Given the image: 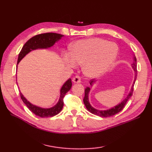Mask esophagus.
Here are the masks:
<instances>
[{"label": "esophagus", "instance_id": "esophagus-1", "mask_svg": "<svg viewBox=\"0 0 152 152\" xmlns=\"http://www.w3.org/2000/svg\"><path fill=\"white\" fill-rule=\"evenodd\" d=\"M81 82V79H80V77L78 76H76L75 77H74L72 78V82L73 83H80Z\"/></svg>", "mask_w": 152, "mask_h": 152}]
</instances>
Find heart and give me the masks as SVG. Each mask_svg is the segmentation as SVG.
I'll return each instance as SVG.
<instances>
[{"label":"heart","mask_w":152,"mask_h":152,"mask_svg":"<svg viewBox=\"0 0 152 152\" xmlns=\"http://www.w3.org/2000/svg\"><path fill=\"white\" fill-rule=\"evenodd\" d=\"M71 53H65L63 62L74 69L82 64V70L87 77L96 78L103 75L115 63L118 53L116 44L99 38L76 41L70 48Z\"/></svg>","instance_id":"1"}]
</instances>
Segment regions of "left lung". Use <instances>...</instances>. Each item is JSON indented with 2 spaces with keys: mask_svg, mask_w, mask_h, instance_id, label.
<instances>
[{
  "mask_svg": "<svg viewBox=\"0 0 152 152\" xmlns=\"http://www.w3.org/2000/svg\"><path fill=\"white\" fill-rule=\"evenodd\" d=\"M133 62L131 64V66L133 68V69L134 71V82L133 85H132L131 90L129 91V93H128V95L123 100V101L119 103L118 104L114 106V107H112L110 109L107 110H97L95 108H93V106L91 105L89 102V92L91 91V88L89 87H87V88L85 89V96L83 98V103L86 106V108L88 109V110L92 113L93 114H95L96 115L100 116V117H103V118H107V117H110V116L114 115L116 114H118L119 112H121L123 108L125 107V106L126 104V103L128 101V100L131 98V96L133 95V87L134 85L135 81H136L137 79V59L135 57L134 55L133 56ZM95 81L93 80H91L90 81V85H91V87L93 86V85L95 83Z\"/></svg>",
  "mask_w": 152,
  "mask_h": 152,
  "instance_id": "8db88e82",
  "label": "left lung"
}]
</instances>
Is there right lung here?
Returning <instances> with one entry per match:
<instances>
[{
    "label": "right lung",
    "mask_w": 152,
    "mask_h": 152,
    "mask_svg": "<svg viewBox=\"0 0 152 152\" xmlns=\"http://www.w3.org/2000/svg\"><path fill=\"white\" fill-rule=\"evenodd\" d=\"M63 37L64 35L60 34L48 33L38 34L32 37L31 39L28 40L24 44L23 47L22 48L18 56V64L20 62L21 60L23 59L26 56V55L30 53L31 51L38 49H48V48L53 46V45L57 43L59 40H61ZM71 87H72V82H71V79L70 78L64 82V84L61 87L60 89L59 99L57 104L52 106V107L46 108H42L40 107V106L32 104L31 102L27 101V99L25 97L24 95L22 94L20 91H19V93H20V96L22 101H23L25 104L27 106V108L33 114L37 116H39L40 118H48L53 117V116L59 114L62 110L64 105L63 97L66 93L71 89Z\"/></svg>",
    "instance_id": "1"
}]
</instances>
